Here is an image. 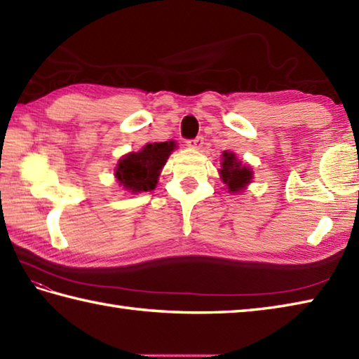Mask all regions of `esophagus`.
I'll return each instance as SVG.
<instances>
[{"label":"esophagus","instance_id":"1","mask_svg":"<svg viewBox=\"0 0 359 359\" xmlns=\"http://www.w3.org/2000/svg\"><path fill=\"white\" fill-rule=\"evenodd\" d=\"M187 146L191 147V149H201L203 146V137H196L194 140H189V142H187Z\"/></svg>","mask_w":359,"mask_h":359}]
</instances>
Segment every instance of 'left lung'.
Wrapping results in <instances>:
<instances>
[{"mask_svg":"<svg viewBox=\"0 0 359 359\" xmlns=\"http://www.w3.org/2000/svg\"><path fill=\"white\" fill-rule=\"evenodd\" d=\"M221 179L227 185L229 191L240 193L248 187L254 174L249 166L243 165L241 160H238L233 152H222V163H221Z\"/></svg>","mask_w":359,"mask_h":359,"instance_id":"obj_1","label":"left lung"}]
</instances>
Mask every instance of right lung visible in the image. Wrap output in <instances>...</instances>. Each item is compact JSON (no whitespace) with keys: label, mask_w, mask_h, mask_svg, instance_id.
Masks as SVG:
<instances>
[{"label":"right lung","mask_w":359,"mask_h":359,"mask_svg":"<svg viewBox=\"0 0 359 359\" xmlns=\"http://www.w3.org/2000/svg\"><path fill=\"white\" fill-rule=\"evenodd\" d=\"M175 149V143H147L142 151L130 152L118 161L115 177L130 193L151 191L158 184V175L168 157Z\"/></svg>","instance_id":"obj_1"}]
</instances>
